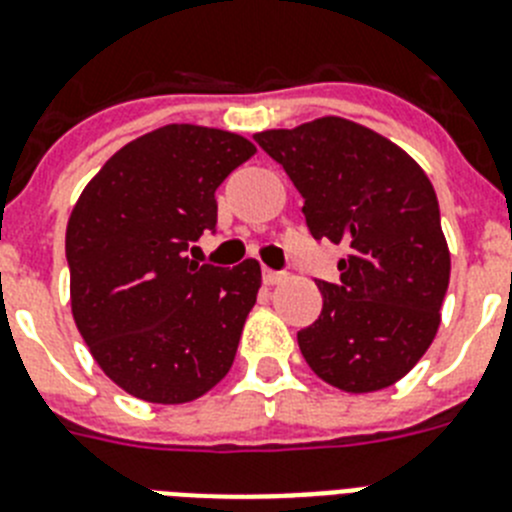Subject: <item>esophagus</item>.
Returning <instances> with one entry per match:
<instances>
[{
	"instance_id": "34e87169",
	"label": "esophagus",
	"mask_w": 512,
	"mask_h": 512,
	"mask_svg": "<svg viewBox=\"0 0 512 512\" xmlns=\"http://www.w3.org/2000/svg\"><path fill=\"white\" fill-rule=\"evenodd\" d=\"M261 277H264V284H279V282H284V279H287V274H282V271L264 269V274H261Z\"/></svg>"
}]
</instances>
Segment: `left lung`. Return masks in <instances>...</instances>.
Wrapping results in <instances>:
<instances>
[{
	"instance_id": "obj_1",
	"label": "left lung",
	"mask_w": 512,
	"mask_h": 512,
	"mask_svg": "<svg viewBox=\"0 0 512 512\" xmlns=\"http://www.w3.org/2000/svg\"><path fill=\"white\" fill-rule=\"evenodd\" d=\"M253 140L305 200L315 241L343 246L338 284L297 333L310 369L343 392L395 384L436 338L451 256L436 192L408 153L343 117H320Z\"/></svg>"
}]
</instances>
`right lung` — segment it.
<instances>
[{
    "label": "right lung",
    "mask_w": 512,
    "mask_h": 512,
    "mask_svg": "<svg viewBox=\"0 0 512 512\" xmlns=\"http://www.w3.org/2000/svg\"><path fill=\"white\" fill-rule=\"evenodd\" d=\"M253 153L228 130L166 125L122 146L71 210L76 328L102 372L138 400L192 402L233 366L261 266L197 264L187 251L215 233V189Z\"/></svg>",
    "instance_id": "right-lung-1"
}]
</instances>
